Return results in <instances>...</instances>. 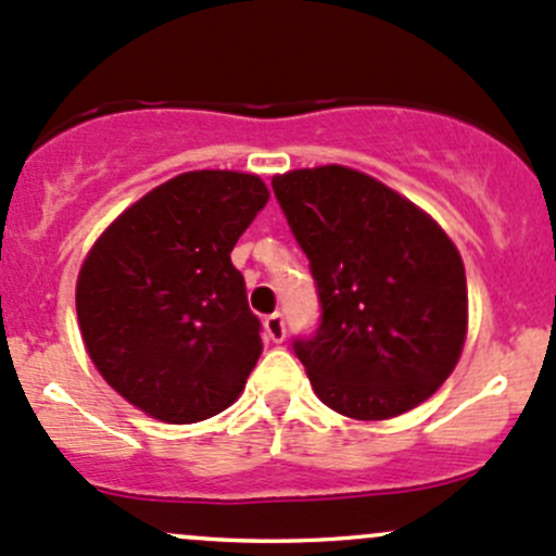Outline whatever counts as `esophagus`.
<instances>
[{
    "label": "esophagus",
    "mask_w": 556,
    "mask_h": 556,
    "mask_svg": "<svg viewBox=\"0 0 556 556\" xmlns=\"http://www.w3.org/2000/svg\"><path fill=\"white\" fill-rule=\"evenodd\" d=\"M265 334H267V340H273V343H283L286 321L280 313H273V316L265 318Z\"/></svg>",
    "instance_id": "obj_1"
}]
</instances>
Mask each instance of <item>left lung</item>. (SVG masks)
<instances>
[{
	"instance_id": "1",
	"label": "left lung",
	"mask_w": 556,
	"mask_h": 556,
	"mask_svg": "<svg viewBox=\"0 0 556 556\" xmlns=\"http://www.w3.org/2000/svg\"><path fill=\"white\" fill-rule=\"evenodd\" d=\"M273 191L321 300L318 332L294 343L316 397L356 421L430 400L467 338L454 240L408 197L343 164L289 169Z\"/></svg>"
}]
</instances>
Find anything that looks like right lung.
<instances>
[{
    "label": "right lung",
    "instance_id": "right-lung-1",
    "mask_svg": "<svg viewBox=\"0 0 556 556\" xmlns=\"http://www.w3.org/2000/svg\"><path fill=\"white\" fill-rule=\"evenodd\" d=\"M267 200L260 175L191 169L126 207L86 254L75 286L84 345L151 419L194 425L243 394L262 338L229 254Z\"/></svg>",
    "mask_w": 556,
    "mask_h": 556
}]
</instances>
